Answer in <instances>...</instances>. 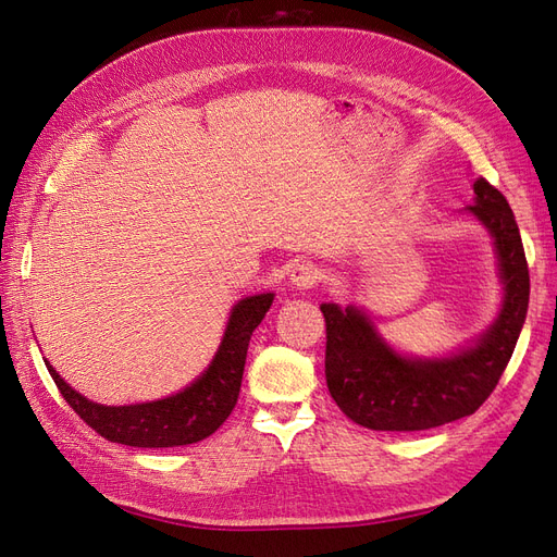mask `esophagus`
Wrapping results in <instances>:
<instances>
[{
    "label": "esophagus",
    "mask_w": 557,
    "mask_h": 557,
    "mask_svg": "<svg viewBox=\"0 0 557 557\" xmlns=\"http://www.w3.org/2000/svg\"><path fill=\"white\" fill-rule=\"evenodd\" d=\"M318 283H320V270L313 262L297 264L290 274V285L297 287V290H308V287H313Z\"/></svg>",
    "instance_id": "esophagus-1"
}]
</instances>
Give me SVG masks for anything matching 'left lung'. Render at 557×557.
Returning a JSON list of instances; mask_svg holds the SVG:
<instances>
[{"label":"left lung","mask_w":557,"mask_h":557,"mask_svg":"<svg viewBox=\"0 0 557 557\" xmlns=\"http://www.w3.org/2000/svg\"><path fill=\"white\" fill-rule=\"evenodd\" d=\"M469 212L492 233L503 278V308L475 345L443 359H407L393 351L356 306L322 304L324 374L331 397L368 430L418 432L475 413L494 393L517 347L528 313L530 276L523 242L507 198L484 177L473 183Z\"/></svg>","instance_id":"obj_1"}]
</instances>
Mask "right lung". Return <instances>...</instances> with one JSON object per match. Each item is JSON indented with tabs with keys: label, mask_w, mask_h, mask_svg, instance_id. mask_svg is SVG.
<instances>
[{
	"label": "right lung",
	"mask_w": 557,
	"mask_h": 557,
	"mask_svg": "<svg viewBox=\"0 0 557 557\" xmlns=\"http://www.w3.org/2000/svg\"><path fill=\"white\" fill-rule=\"evenodd\" d=\"M274 295H253L233 306L212 363L185 391L164 399L127 407L91 403L61 380L46 361L57 388L73 411L100 436L132 448H175L214 434L237 405L244 361L256 326L270 310Z\"/></svg>",
	"instance_id": "add662e5"
}]
</instances>
